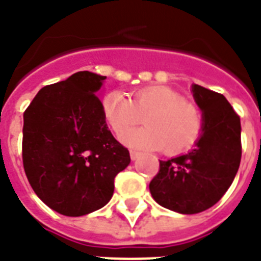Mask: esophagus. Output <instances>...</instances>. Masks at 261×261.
Instances as JSON below:
<instances>
[{"instance_id":"1","label":"esophagus","mask_w":261,"mask_h":261,"mask_svg":"<svg viewBox=\"0 0 261 261\" xmlns=\"http://www.w3.org/2000/svg\"><path fill=\"white\" fill-rule=\"evenodd\" d=\"M141 154H142L141 151H137V150H131L130 151V157H131V160H133V161H135V160L138 159V157H141Z\"/></svg>"}]
</instances>
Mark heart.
<instances>
[{
  "label": "heart",
  "instance_id": "b5f03b06",
  "mask_svg": "<svg viewBox=\"0 0 261 261\" xmlns=\"http://www.w3.org/2000/svg\"><path fill=\"white\" fill-rule=\"evenodd\" d=\"M102 115L111 130L120 137L145 118L147 127L122 137L128 146L163 149L171 155L190 150L202 135L203 112L194 101L167 87L135 90L130 98L120 92L102 97Z\"/></svg>",
  "mask_w": 261,
  "mask_h": 261
}]
</instances>
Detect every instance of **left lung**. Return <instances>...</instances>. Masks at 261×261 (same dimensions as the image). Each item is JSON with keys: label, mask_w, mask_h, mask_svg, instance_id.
<instances>
[{"label": "left lung", "mask_w": 261, "mask_h": 261, "mask_svg": "<svg viewBox=\"0 0 261 261\" xmlns=\"http://www.w3.org/2000/svg\"><path fill=\"white\" fill-rule=\"evenodd\" d=\"M204 126L188 154L160 161L149 184L155 202L180 214L210 208L231 186L241 161V123L225 96L192 85Z\"/></svg>", "instance_id": "obj_1"}]
</instances>
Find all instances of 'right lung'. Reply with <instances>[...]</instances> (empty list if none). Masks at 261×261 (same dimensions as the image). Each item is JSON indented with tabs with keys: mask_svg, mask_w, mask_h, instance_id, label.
Here are the masks:
<instances>
[{
	"mask_svg": "<svg viewBox=\"0 0 261 261\" xmlns=\"http://www.w3.org/2000/svg\"><path fill=\"white\" fill-rule=\"evenodd\" d=\"M107 77L79 71L39 90L24 112L22 165L32 190L67 217L101 208L130 153L107 127L96 96Z\"/></svg>",
	"mask_w": 261,
	"mask_h": 261,
	"instance_id": "obj_1",
	"label": "right lung"
}]
</instances>
